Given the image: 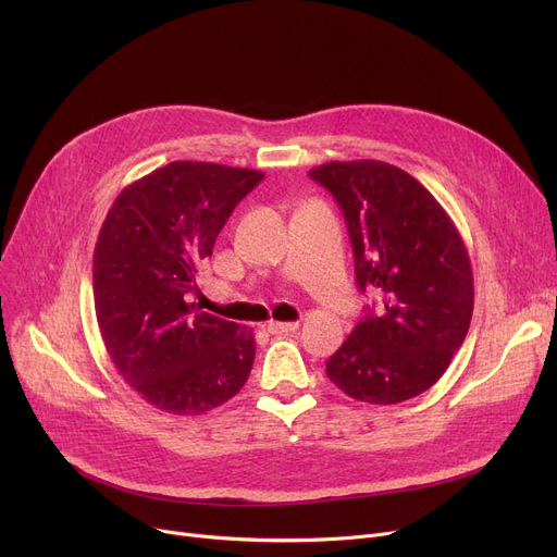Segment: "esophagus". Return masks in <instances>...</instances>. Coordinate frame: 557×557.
<instances>
[{
	"mask_svg": "<svg viewBox=\"0 0 557 557\" xmlns=\"http://www.w3.org/2000/svg\"><path fill=\"white\" fill-rule=\"evenodd\" d=\"M300 327V323H277V320H271L269 332L271 334H290Z\"/></svg>",
	"mask_w": 557,
	"mask_h": 557,
	"instance_id": "obj_1",
	"label": "esophagus"
}]
</instances>
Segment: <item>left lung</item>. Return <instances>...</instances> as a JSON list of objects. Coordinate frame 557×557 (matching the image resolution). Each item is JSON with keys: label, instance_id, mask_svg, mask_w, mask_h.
Here are the masks:
<instances>
[{"label": "left lung", "instance_id": "left-lung-1", "mask_svg": "<svg viewBox=\"0 0 557 557\" xmlns=\"http://www.w3.org/2000/svg\"><path fill=\"white\" fill-rule=\"evenodd\" d=\"M345 216L361 294L376 300L327 359L349 397L399 404L449 368L474 309V277L451 219L406 171L379 162H330L309 171Z\"/></svg>", "mask_w": 557, "mask_h": 557}]
</instances>
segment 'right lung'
<instances>
[{"instance_id": "add662e5", "label": "right lung", "mask_w": 557, "mask_h": 557, "mask_svg": "<svg viewBox=\"0 0 557 557\" xmlns=\"http://www.w3.org/2000/svg\"><path fill=\"white\" fill-rule=\"evenodd\" d=\"M261 171L171 162L126 187L92 261L95 309L108 355L160 411L200 416L237 395L252 370L248 327L189 302L202 259Z\"/></svg>"}]
</instances>
